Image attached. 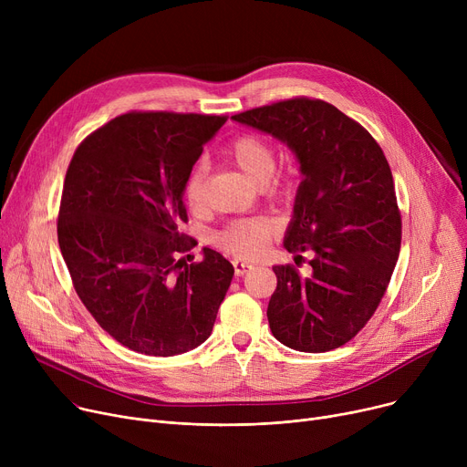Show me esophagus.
I'll list each match as a JSON object with an SVG mask.
<instances>
[{
  "label": "esophagus",
  "mask_w": 467,
  "mask_h": 467,
  "mask_svg": "<svg viewBox=\"0 0 467 467\" xmlns=\"http://www.w3.org/2000/svg\"><path fill=\"white\" fill-rule=\"evenodd\" d=\"M233 266H234V275H236V276H244V275H246V273L250 271V268H252L254 265L248 263V261L234 259V261H233Z\"/></svg>",
  "instance_id": "1"
}]
</instances>
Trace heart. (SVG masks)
Masks as SVG:
<instances>
[{"label":"heart","mask_w":467,"mask_h":467,"mask_svg":"<svg viewBox=\"0 0 467 467\" xmlns=\"http://www.w3.org/2000/svg\"><path fill=\"white\" fill-rule=\"evenodd\" d=\"M229 159L259 185L268 189L275 199H291L297 189L296 180L276 174L278 153L275 145L259 134H240L227 145ZM208 176L210 166L204 159L196 161L183 183V199L192 212H202L208 204ZM278 231V221L268 215L242 217L213 233L212 242L221 252L234 257L252 259L263 254L266 244Z\"/></svg>","instance_id":"heart-1"}]
</instances>
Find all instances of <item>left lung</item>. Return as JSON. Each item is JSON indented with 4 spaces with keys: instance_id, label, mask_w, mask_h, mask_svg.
Listing matches in <instances>:
<instances>
[{
    "instance_id": "1",
    "label": "left lung",
    "mask_w": 467,
    "mask_h": 467,
    "mask_svg": "<svg viewBox=\"0 0 467 467\" xmlns=\"http://www.w3.org/2000/svg\"><path fill=\"white\" fill-rule=\"evenodd\" d=\"M233 119L285 141L305 176L284 246L301 259L312 252V273L273 266V335L312 354L347 345L379 308L401 248V212L380 145L317 98H289Z\"/></svg>"
}]
</instances>
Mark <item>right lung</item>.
<instances>
[{"instance_id": "add662e5", "label": "right lung", "mask_w": 467, "mask_h": 467, "mask_svg": "<svg viewBox=\"0 0 467 467\" xmlns=\"http://www.w3.org/2000/svg\"><path fill=\"white\" fill-rule=\"evenodd\" d=\"M227 115L129 111L90 132L66 171L58 244L81 303L122 347L176 356L210 337L234 268L196 240L183 183Z\"/></svg>"}]
</instances>
